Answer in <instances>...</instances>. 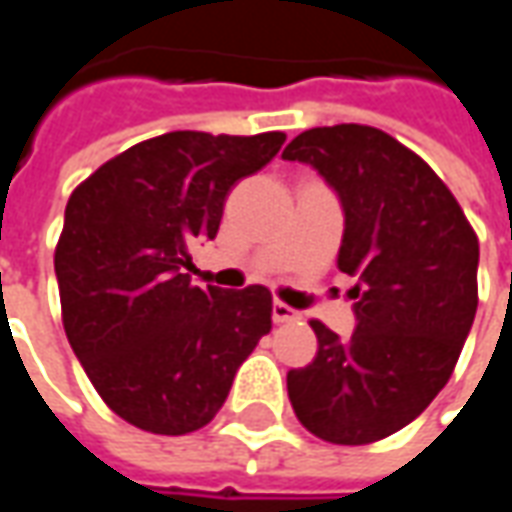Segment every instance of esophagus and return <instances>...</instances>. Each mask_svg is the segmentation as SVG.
I'll return each instance as SVG.
<instances>
[{
  "mask_svg": "<svg viewBox=\"0 0 512 512\" xmlns=\"http://www.w3.org/2000/svg\"><path fill=\"white\" fill-rule=\"evenodd\" d=\"M271 318H274L277 324H288V321H299V313H296L293 307L285 305V302H274V307H271Z\"/></svg>",
  "mask_w": 512,
  "mask_h": 512,
  "instance_id": "obj_1",
  "label": "esophagus"
}]
</instances>
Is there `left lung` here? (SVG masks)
<instances>
[{"mask_svg": "<svg viewBox=\"0 0 512 512\" xmlns=\"http://www.w3.org/2000/svg\"><path fill=\"white\" fill-rule=\"evenodd\" d=\"M282 157L310 163L335 188L346 219L338 268L360 280L349 291L352 338L310 321L318 352L288 371V399L321 441H382L421 416L455 371L477 313V232L441 177L377 127H313Z\"/></svg>", "mask_w": 512, "mask_h": 512, "instance_id": "1", "label": "left lung"}]
</instances>
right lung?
Returning a JSON list of instances; mask_svg holds the SVG:
<instances>
[{"label": "right lung", "instance_id": "1", "mask_svg": "<svg viewBox=\"0 0 512 512\" xmlns=\"http://www.w3.org/2000/svg\"><path fill=\"white\" fill-rule=\"evenodd\" d=\"M285 132H166L130 146L69 196L55 249L63 330L105 405L155 435L202 430L271 330V291L191 285V246L216 238L232 185Z\"/></svg>", "mask_w": 512, "mask_h": 512}]
</instances>
